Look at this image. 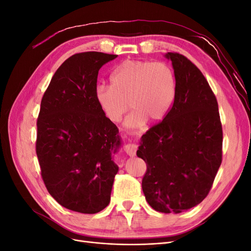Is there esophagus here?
<instances>
[{
	"mask_svg": "<svg viewBox=\"0 0 251 251\" xmlns=\"http://www.w3.org/2000/svg\"><path fill=\"white\" fill-rule=\"evenodd\" d=\"M136 151H137V146L133 142H127L125 146V151L128 156H135L136 155Z\"/></svg>",
	"mask_w": 251,
	"mask_h": 251,
	"instance_id": "34e87169",
	"label": "esophagus"
}]
</instances>
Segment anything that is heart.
Listing matches in <instances>:
<instances>
[{"label": "heart", "mask_w": 251, "mask_h": 251, "mask_svg": "<svg viewBox=\"0 0 251 251\" xmlns=\"http://www.w3.org/2000/svg\"><path fill=\"white\" fill-rule=\"evenodd\" d=\"M111 86H98L95 100L112 123H118L128 105L133 109L125 121L128 128H137L149 120L161 121L176 95V75L163 62L125 60L111 74ZM129 103H127V101Z\"/></svg>", "instance_id": "b5f03b06"}]
</instances>
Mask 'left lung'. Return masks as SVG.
Masks as SVG:
<instances>
[{
    "instance_id": "obj_1",
    "label": "left lung",
    "mask_w": 251,
    "mask_h": 251,
    "mask_svg": "<svg viewBox=\"0 0 251 251\" xmlns=\"http://www.w3.org/2000/svg\"><path fill=\"white\" fill-rule=\"evenodd\" d=\"M176 75L173 107L160 124L142 135L137 156L147 163L142 191L164 214H180L201 203L222 162V125L218 102L191 60L168 52Z\"/></svg>"
}]
</instances>
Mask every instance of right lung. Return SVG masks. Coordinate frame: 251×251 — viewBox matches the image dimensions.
Returning <instances> with one entry per match:
<instances>
[{
    "instance_id": "right-lung-1",
    "label": "right lung",
    "mask_w": 251,
    "mask_h": 251,
    "mask_svg": "<svg viewBox=\"0 0 251 251\" xmlns=\"http://www.w3.org/2000/svg\"><path fill=\"white\" fill-rule=\"evenodd\" d=\"M115 54L83 52L62 64L37 118L36 155L49 194L62 206L96 214L109 205L121 147L118 128L95 100L98 71Z\"/></svg>"
}]
</instances>
